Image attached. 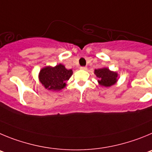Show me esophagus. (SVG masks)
<instances>
[{"mask_svg":"<svg viewBox=\"0 0 152 152\" xmlns=\"http://www.w3.org/2000/svg\"><path fill=\"white\" fill-rule=\"evenodd\" d=\"M80 69H83V70H86V69H87V67H86V66H81V67H80Z\"/></svg>","mask_w":152,"mask_h":152,"instance_id":"1","label":"esophagus"}]
</instances>
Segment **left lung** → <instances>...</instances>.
Here are the masks:
<instances>
[{
  "instance_id": "1",
  "label": "left lung",
  "mask_w": 152,
  "mask_h": 152,
  "mask_svg": "<svg viewBox=\"0 0 152 152\" xmlns=\"http://www.w3.org/2000/svg\"><path fill=\"white\" fill-rule=\"evenodd\" d=\"M95 76L98 78V83L102 87H110L117 83L119 75L117 72L111 71L107 67L95 69L94 71Z\"/></svg>"
}]
</instances>
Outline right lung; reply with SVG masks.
Wrapping results in <instances>:
<instances>
[{
	"mask_svg": "<svg viewBox=\"0 0 152 152\" xmlns=\"http://www.w3.org/2000/svg\"><path fill=\"white\" fill-rule=\"evenodd\" d=\"M73 75L72 69H67L59 64L55 66H46L39 73V79L42 86L49 91H60L66 86V81Z\"/></svg>",
	"mask_w": 152,
	"mask_h": 152,
	"instance_id": "1",
	"label": "right lung"
}]
</instances>
